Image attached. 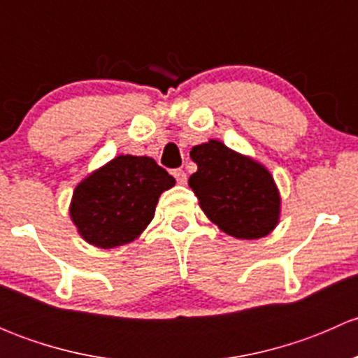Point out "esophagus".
<instances>
[{
    "label": "esophagus",
    "instance_id": "esophagus-1",
    "mask_svg": "<svg viewBox=\"0 0 358 358\" xmlns=\"http://www.w3.org/2000/svg\"><path fill=\"white\" fill-rule=\"evenodd\" d=\"M173 175H175L176 182H178L180 185H183V183L187 182V173L183 171V169H173Z\"/></svg>",
    "mask_w": 358,
    "mask_h": 358
}]
</instances>
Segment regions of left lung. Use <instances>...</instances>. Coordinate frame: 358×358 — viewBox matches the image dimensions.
Masks as SVG:
<instances>
[{
	"instance_id": "1",
	"label": "left lung",
	"mask_w": 358,
	"mask_h": 358,
	"mask_svg": "<svg viewBox=\"0 0 358 358\" xmlns=\"http://www.w3.org/2000/svg\"><path fill=\"white\" fill-rule=\"evenodd\" d=\"M197 171L189 187L201 209L222 232L236 239H259L279 225L280 194L272 173L256 159L220 140L192 147Z\"/></svg>"
}]
</instances>
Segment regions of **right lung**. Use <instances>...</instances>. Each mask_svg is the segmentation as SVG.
<instances>
[{"label":"right lung","instance_id":"right-lung-1","mask_svg":"<svg viewBox=\"0 0 358 358\" xmlns=\"http://www.w3.org/2000/svg\"><path fill=\"white\" fill-rule=\"evenodd\" d=\"M175 183L152 157L121 154L76 185L69 215L92 246H122L147 229L161 194Z\"/></svg>","mask_w":358,"mask_h":358}]
</instances>
